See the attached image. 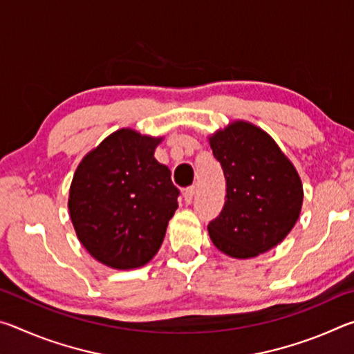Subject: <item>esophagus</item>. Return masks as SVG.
<instances>
[{"mask_svg": "<svg viewBox=\"0 0 354 354\" xmlns=\"http://www.w3.org/2000/svg\"><path fill=\"white\" fill-rule=\"evenodd\" d=\"M194 196H195V187H194V185L184 190V201L187 203V205H190V203L194 201Z\"/></svg>", "mask_w": 354, "mask_h": 354, "instance_id": "obj_1", "label": "esophagus"}]
</instances>
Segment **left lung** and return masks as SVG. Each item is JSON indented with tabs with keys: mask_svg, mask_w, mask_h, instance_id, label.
I'll return each instance as SVG.
<instances>
[{
	"mask_svg": "<svg viewBox=\"0 0 354 354\" xmlns=\"http://www.w3.org/2000/svg\"><path fill=\"white\" fill-rule=\"evenodd\" d=\"M214 158L226 179L225 206L209 221L215 247L248 259L277 247L292 231L303 205V185L270 136L236 122L211 139Z\"/></svg>",
	"mask_w": 354,
	"mask_h": 354,
	"instance_id": "1",
	"label": "left lung"
}]
</instances>
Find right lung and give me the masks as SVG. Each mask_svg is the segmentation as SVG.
Instances as JSON below:
<instances>
[{"instance_id":"right-lung-1","label":"right lung","mask_w":354,"mask_h":354,"mask_svg":"<svg viewBox=\"0 0 354 354\" xmlns=\"http://www.w3.org/2000/svg\"><path fill=\"white\" fill-rule=\"evenodd\" d=\"M162 139L120 129L77 165L68 209L80 242L118 270L145 266L178 209L169 167L154 159Z\"/></svg>"}]
</instances>
